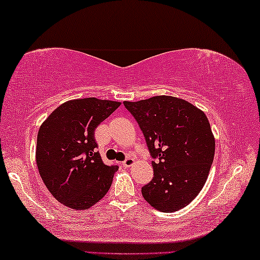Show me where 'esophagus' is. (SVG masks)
Masks as SVG:
<instances>
[{
	"label": "esophagus",
	"mask_w": 260,
	"mask_h": 260,
	"mask_svg": "<svg viewBox=\"0 0 260 260\" xmlns=\"http://www.w3.org/2000/svg\"><path fill=\"white\" fill-rule=\"evenodd\" d=\"M134 162H135V159L133 157H126L122 162V165H123V167H130V166L134 165Z\"/></svg>",
	"instance_id": "1"
}]
</instances>
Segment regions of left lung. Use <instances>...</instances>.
Listing matches in <instances>:
<instances>
[{
  "label": "left lung",
  "instance_id": "obj_1",
  "mask_svg": "<svg viewBox=\"0 0 260 260\" xmlns=\"http://www.w3.org/2000/svg\"><path fill=\"white\" fill-rule=\"evenodd\" d=\"M144 135L154 177L142 187L144 200L161 212L186 207L207 180L215 140L207 117L190 103L170 95L124 102Z\"/></svg>",
  "mask_w": 260,
  "mask_h": 260
}]
</instances>
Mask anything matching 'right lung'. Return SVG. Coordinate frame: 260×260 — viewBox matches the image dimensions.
I'll return each instance as SVG.
<instances>
[{
    "label": "right lung",
    "instance_id": "1",
    "mask_svg": "<svg viewBox=\"0 0 260 260\" xmlns=\"http://www.w3.org/2000/svg\"><path fill=\"white\" fill-rule=\"evenodd\" d=\"M120 105L97 98L73 99L56 108L41 124L37 165L53 197L67 207L87 209L111 187L118 166L102 161L94 130Z\"/></svg>",
    "mask_w": 260,
    "mask_h": 260
}]
</instances>
